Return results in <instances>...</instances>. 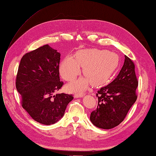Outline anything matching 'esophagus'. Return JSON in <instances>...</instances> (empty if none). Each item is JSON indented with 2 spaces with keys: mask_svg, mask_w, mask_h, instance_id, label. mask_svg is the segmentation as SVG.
<instances>
[{
  "mask_svg": "<svg viewBox=\"0 0 156 156\" xmlns=\"http://www.w3.org/2000/svg\"><path fill=\"white\" fill-rule=\"evenodd\" d=\"M84 96L83 93H80V94H74V98H82Z\"/></svg>",
  "mask_w": 156,
  "mask_h": 156,
  "instance_id": "obj_1",
  "label": "esophagus"
}]
</instances>
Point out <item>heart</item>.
<instances>
[{"label": "heart", "mask_w": 156, "mask_h": 156, "mask_svg": "<svg viewBox=\"0 0 156 156\" xmlns=\"http://www.w3.org/2000/svg\"><path fill=\"white\" fill-rule=\"evenodd\" d=\"M119 64L118 55L107 50L98 49H83L78 51L75 58L67 56L60 65L62 77L71 82L81 72L83 67L85 77L69 85V89L79 91L87 89L92 83L94 87L105 84L116 71Z\"/></svg>", "instance_id": "1"}]
</instances>
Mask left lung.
I'll return each mask as SVG.
<instances>
[{"label": "left lung", "instance_id": "1", "mask_svg": "<svg viewBox=\"0 0 156 156\" xmlns=\"http://www.w3.org/2000/svg\"><path fill=\"white\" fill-rule=\"evenodd\" d=\"M137 86L134 63L125 55L124 64L117 77L98 91V103L96 110L90 114L91 122L103 129L120 124L137 100Z\"/></svg>", "mask_w": 156, "mask_h": 156}]
</instances>
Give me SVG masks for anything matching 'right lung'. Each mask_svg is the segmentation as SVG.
Segmentation results:
<instances>
[{"instance_id": "1", "label": "right lung", "mask_w": 156, "mask_h": 156, "mask_svg": "<svg viewBox=\"0 0 156 156\" xmlns=\"http://www.w3.org/2000/svg\"><path fill=\"white\" fill-rule=\"evenodd\" d=\"M60 53L47 44L22 56L16 79L22 106L36 122L45 125L63 116L73 95L56 94L63 84L60 80Z\"/></svg>"}]
</instances>
